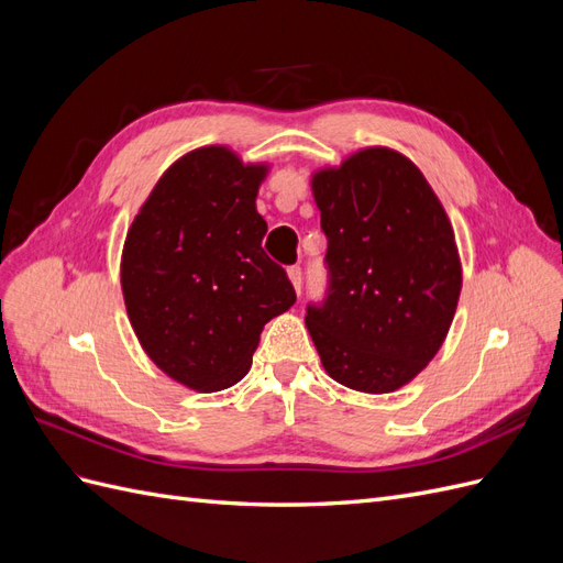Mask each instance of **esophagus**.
I'll use <instances>...</instances> for the list:
<instances>
[{"label": "esophagus", "instance_id": "esophagus-1", "mask_svg": "<svg viewBox=\"0 0 563 563\" xmlns=\"http://www.w3.org/2000/svg\"><path fill=\"white\" fill-rule=\"evenodd\" d=\"M286 275H288V282L294 284L296 294H300V286H302V269H300L298 265H291V267L286 269Z\"/></svg>", "mask_w": 563, "mask_h": 563}]
</instances>
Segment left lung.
Here are the masks:
<instances>
[{
  "instance_id": "8db88e82",
  "label": "left lung",
  "mask_w": 563,
  "mask_h": 563,
  "mask_svg": "<svg viewBox=\"0 0 563 563\" xmlns=\"http://www.w3.org/2000/svg\"><path fill=\"white\" fill-rule=\"evenodd\" d=\"M329 251V296L308 331L329 376L387 395L428 366L463 288L451 220L420 168L383 145L312 174Z\"/></svg>"
}]
</instances>
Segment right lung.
<instances>
[{
  "instance_id": "right-lung-1",
  "label": "right lung",
  "mask_w": 563,
  "mask_h": 563,
  "mask_svg": "<svg viewBox=\"0 0 563 563\" xmlns=\"http://www.w3.org/2000/svg\"><path fill=\"white\" fill-rule=\"evenodd\" d=\"M267 162L203 145L166 168L122 249V294L141 347L195 391L240 383L263 327L296 302L284 267L261 242L255 209Z\"/></svg>"
}]
</instances>
